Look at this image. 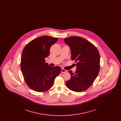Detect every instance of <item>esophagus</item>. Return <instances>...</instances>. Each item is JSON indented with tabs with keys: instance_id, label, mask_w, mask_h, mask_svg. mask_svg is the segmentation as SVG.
Listing matches in <instances>:
<instances>
[{
	"instance_id": "34e87169",
	"label": "esophagus",
	"mask_w": 121,
	"mask_h": 121,
	"mask_svg": "<svg viewBox=\"0 0 121 121\" xmlns=\"http://www.w3.org/2000/svg\"><path fill=\"white\" fill-rule=\"evenodd\" d=\"M66 72H67V71L66 70H65V69H62V70H61V73H65Z\"/></svg>"
}]
</instances>
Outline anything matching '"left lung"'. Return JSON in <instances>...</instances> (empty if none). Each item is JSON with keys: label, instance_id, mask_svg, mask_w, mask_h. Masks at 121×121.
<instances>
[{"label": "left lung", "instance_id": "1", "mask_svg": "<svg viewBox=\"0 0 121 121\" xmlns=\"http://www.w3.org/2000/svg\"><path fill=\"white\" fill-rule=\"evenodd\" d=\"M69 46L71 59L75 60L77 69L75 73L68 71L71 78L66 82L70 90L81 92L87 89L97 78L100 70V55L96 47L86 39L73 36L64 39Z\"/></svg>", "mask_w": 121, "mask_h": 121}]
</instances>
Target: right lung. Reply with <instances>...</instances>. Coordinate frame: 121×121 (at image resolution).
Listing matches in <instances>:
<instances>
[{
	"label": "right lung",
	"instance_id": "add662e5",
	"mask_svg": "<svg viewBox=\"0 0 121 121\" xmlns=\"http://www.w3.org/2000/svg\"><path fill=\"white\" fill-rule=\"evenodd\" d=\"M58 39L51 36L39 37L30 41L23 48L21 69L26 84L35 91L43 92L49 89L61 73L60 67H51L45 63L50 47Z\"/></svg>",
	"mask_w": 121,
	"mask_h": 121
}]
</instances>
